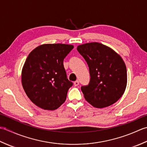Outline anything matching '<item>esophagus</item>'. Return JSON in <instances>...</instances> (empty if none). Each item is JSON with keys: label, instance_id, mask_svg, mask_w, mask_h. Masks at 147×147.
Listing matches in <instances>:
<instances>
[{"label": "esophagus", "instance_id": "34e87169", "mask_svg": "<svg viewBox=\"0 0 147 147\" xmlns=\"http://www.w3.org/2000/svg\"><path fill=\"white\" fill-rule=\"evenodd\" d=\"M74 85L75 86H79V80H76V81H75V82H74Z\"/></svg>", "mask_w": 147, "mask_h": 147}]
</instances>
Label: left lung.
Wrapping results in <instances>:
<instances>
[{
  "mask_svg": "<svg viewBox=\"0 0 147 147\" xmlns=\"http://www.w3.org/2000/svg\"><path fill=\"white\" fill-rule=\"evenodd\" d=\"M88 65L91 79L81 87L86 100L98 109L117 101L127 86V70L119 54L98 42L79 45L77 48Z\"/></svg>",
  "mask_w": 147,
  "mask_h": 147,
  "instance_id": "obj_1",
  "label": "left lung"
}]
</instances>
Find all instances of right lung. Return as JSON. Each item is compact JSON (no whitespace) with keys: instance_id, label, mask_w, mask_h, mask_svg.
I'll return each instance as SVG.
<instances>
[{"instance_id":"1","label":"right lung","mask_w":147,"mask_h":147,"mask_svg":"<svg viewBox=\"0 0 147 147\" xmlns=\"http://www.w3.org/2000/svg\"><path fill=\"white\" fill-rule=\"evenodd\" d=\"M73 48V45L46 44L28 55L22 68V83L35 105L54 110L65 101L73 83L67 79L63 59Z\"/></svg>"}]
</instances>
